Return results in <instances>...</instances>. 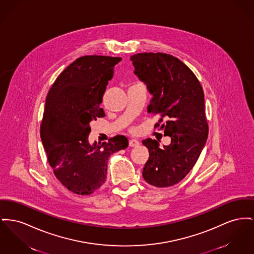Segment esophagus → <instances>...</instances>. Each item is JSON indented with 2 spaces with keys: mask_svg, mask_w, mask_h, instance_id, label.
Listing matches in <instances>:
<instances>
[{
  "mask_svg": "<svg viewBox=\"0 0 254 254\" xmlns=\"http://www.w3.org/2000/svg\"><path fill=\"white\" fill-rule=\"evenodd\" d=\"M139 144H140V142L137 140V139H130L129 140V146L130 147H137V146H139Z\"/></svg>",
  "mask_w": 254,
  "mask_h": 254,
  "instance_id": "obj_1",
  "label": "esophagus"
}]
</instances>
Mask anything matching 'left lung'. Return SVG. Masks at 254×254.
Instances as JSON below:
<instances>
[{
	"mask_svg": "<svg viewBox=\"0 0 254 254\" xmlns=\"http://www.w3.org/2000/svg\"><path fill=\"white\" fill-rule=\"evenodd\" d=\"M130 60L152 95L148 112L159 117L154 127L171 137L163 149L156 140H143L149 153L143 178L155 187L173 186L192 170L207 140L203 90L194 73L171 55L141 53Z\"/></svg>",
	"mask_w": 254,
	"mask_h": 254,
	"instance_id": "8db88e82",
	"label": "left lung"
}]
</instances>
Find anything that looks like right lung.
Here are the masks:
<instances>
[{
  "label": "right lung",
  "instance_id": "1",
  "mask_svg": "<svg viewBox=\"0 0 254 254\" xmlns=\"http://www.w3.org/2000/svg\"><path fill=\"white\" fill-rule=\"evenodd\" d=\"M121 58L85 56L60 74L46 98L40 136L49 164L63 186L90 194L104 183L108 157L128 146L124 135L91 145L90 123L105 117L100 107Z\"/></svg>",
  "mask_w": 254,
  "mask_h": 254
}]
</instances>
